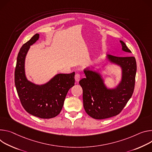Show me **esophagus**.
Returning a JSON list of instances; mask_svg holds the SVG:
<instances>
[{
    "label": "esophagus",
    "mask_w": 152,
    "mask_h": 152,
    "mask_svg": "<svg viewBox=\"0 0 152 152\" xmlns=\"http://www.w3.org/2000/svg\"><path fill=\"white\" fill-rule=\"evenodd\" d=\"M81 78V76L80 74H76L75 75V80L76 81H78Z\"/></svg>",
    "instance_id": "esophagus-1"
}]
</instances>
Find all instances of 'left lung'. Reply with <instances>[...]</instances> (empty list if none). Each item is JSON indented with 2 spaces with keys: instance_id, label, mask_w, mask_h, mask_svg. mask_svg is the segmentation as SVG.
<instances>
[{
  "instance_id": "8db88e82",
  "label": "left lung",
  "mask_w": 152,
  "mask_h": 152,
  "mask_svg": "<svg viewBox=\"0 0 152 152\" xmlns=\"http://www.w3.org/2000/svg\"><path fill=\"white\" fill-rule=\"evenodd\" d=\"M122 50L131 53L125 43L120 40ZM112 63L122 69L121 81L114 89H108L102 75L90 70L84 69L86 78L79 83L83 89V106L86 112L96 120L108 118L118 115L131 98L134 88L137 62L134 57H116L107 55Z\"/></svg>"
}]
</instances>
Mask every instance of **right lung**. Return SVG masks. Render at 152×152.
Listing matches in <instances>:
<instances>
[{"mask_svg":"<svg viewBox=\"0 0 152 152\" xmlns=\"http://www.w3.org/2000/svg\"><path fill=\"white\" fill-rule=\"evenodd\" d=\"M39 38L36 34L20 48L17 58L14 81L21 104L29 114L43 119L57 116L61 112L68 91L74 86L75 72L58 74L42 85L28 81L25 61L30 46Z\"/></svg>","mask_w":152,"mask_h":152,"instance_id":"obj_1","label":"right lung"}]
</instances>
